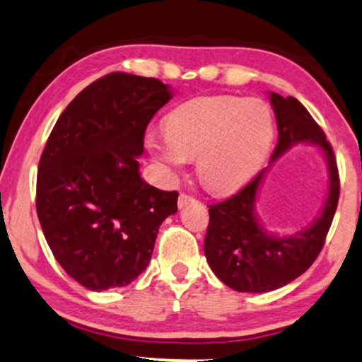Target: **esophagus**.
<instances>
[{
  "label": "esophagus",
  "mask_w": 362,
  "mask_h": 362,
  "mask_svg": "<svg viewBox=\"0 0 362 362\" xmlns=\"http://www.w3.org/2000/svg\"><path fill=\"white\" fill-rule=\"evenodd\" d=\"M194 201H196V199H194L192 196H189V194L181 192L180 197H177V206H180V209H182V207H186L187 204H191Z\"/></svg>",
  "instance_id": "obj_1"
}]
</instances>
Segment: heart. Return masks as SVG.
Returning a JSON list of instances; mask_svg holds the SVG:
<instances>
[{
	"instance_id": "b5f03b06",
	"label": "heart",
	"mask_w": 362,
	"mask_h": 362,
	"mask_svg": "<svg viewBox=\"0 0 362 362\" xmlns=\"http://www.w3.org/2000/svg\"><path fill=\"white\" fill-rule=\"evenodd\" d=\"M276 137L268 103L256 98L211 96L181 104L165 120V137L148 134L151 158L170 171L196 160L197 176L209 189L230 192L258 175Z\"/></svg>"
}]
</instances>
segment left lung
I'll return each instance as SVG.
<instances>
[{"mask_svg": "<svg viewBox=\"0 0 362 362\" xmlns=\"http://www.w3.org/2000/svg\"><path fill=\"white\" fill-rule=\"evenodd\" d=\"M269 99L279 132L271 161L298 142L318 145L328 163V197L320 217L291 237L269 235L256 218V194L266 170L232 197L209 206L204 253L214 274L238 292L279 289L310 268L323 248L339 199L337 158L320 125L296 98L271 93Z\"/></svg>", "mask_w": 362, "mask_h": 362, "instance_id": "8db88e82", "label": "left lung"}]
</instances>
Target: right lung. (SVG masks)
<instances>
[{
  "instance_id": "1",
  "label": "right lung",
  "mask_w": 362,
  "mask_h": 362,
  "mask_svg": "<svg viewBox=\"0 0 362 362\" xmlns=\"http://www.w3.org/2000/svg\"><path fill=\"white\" fill-rule=\"evenodd\" d=\"M156 78L114 71L86 86L42 151L35 209L55 259L90 291L129 286L150 263L177 192L140 177L146 125L171 99Z\"/></svg>"
}]
</instances>
